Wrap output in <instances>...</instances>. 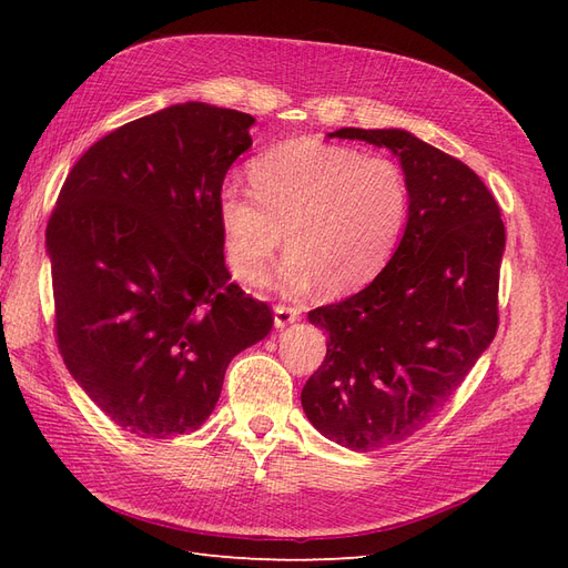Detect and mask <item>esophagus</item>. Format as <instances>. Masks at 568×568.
<instances>
[{
	"label": "esophagus",
	"mask_w": 568,
	"mask_h": 568,
	"mask_svg": "<svg viewBox=\"0 0 568 568\" xmlns=\"http://www.w3.org/2000/svg\"><path fill=\"white\" fill-rule=\"evenodd\" d=\"M298 315H301V307L284 305V303L274 305V324H277L280 329H282V326L291 324V322H296V320H298Z\"/></svg>",
	"instance_id": "obj_1"
}]
</instances>
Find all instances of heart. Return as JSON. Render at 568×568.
I'll list each match as a JSON object with an SVG mask.
<instances>
[{
  "instance_id": "heart-1",
  "label": "heart",
  "mask_w": 568,
  "mask_h": 568,
  "mask_svg": "<svg viewBox=\"0 0 568 568\" xmlns=\"http://www.w3.org/2000/svg\"><path fill=\"white\" fill-rule=\"evenodd\" d=\"M251 192H220V227L232 272L242 282L265 280L272 253L288 251L282 280L324 294H343L382 272L407 217L400 165L320 140H291L255 159Z\"/></svg>"
}]
</instances>
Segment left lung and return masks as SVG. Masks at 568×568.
<instances>
[{
  "label": "left lung",
  "mask_w": 568,
  "mask_h": 568,
  "mask_svg": "<svg viewBox=\"0 0 568 568\" xmlns=\"http://www.w3.org/2000/svg\"><path fill=\"white\" fill-rule=\"evenodd\" d=\"M332 136L390 149L409 196L405 234L374 282L307 313L329 338L301 393L305 415L326 438L369 453L432 422L490 346L505 225L474 170L415 134Z\"/></svg>",
  "instance_id": "left-lung-1"
}]
</instances>
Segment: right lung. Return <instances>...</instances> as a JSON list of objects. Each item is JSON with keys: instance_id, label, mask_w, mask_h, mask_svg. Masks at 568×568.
I'll return each mask as SVG.
<instances>
[{"instance_id": "add662e5", "label": "right lung", "mask_w": 568, "mask_h": 568, "mask_svg": "<svg viewBox=\"0 0 568 568\" xmlns=\"http://www.w3.org/2000/svg\"><path fill=\"white\" fill-rule=\"evenodd\" d=\"M255 118L186 101L101 136L47 222L54 336L101 412L142 438L211 417L272 311L230 284L220 192Z\"/></svg>"}]
</instances>
